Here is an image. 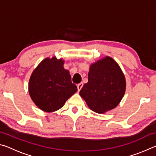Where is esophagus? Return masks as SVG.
Listing matches in <instances>:
<instances>
[{"label":"esophagus","instance_id":"obj_1","mask_svg":"<svg viewBox=\"0 0 156 156\" xmlns=\"http://www.w3.org/2000/svg\"><path fill=\"white\" fill-rule=\"evenodd\" d=\"M83 84L82 83H79V84H77V87H78V91H80V89H82V87H83Z\"/></svg>","mask_w":156,"mask_h":156}]
</instances>
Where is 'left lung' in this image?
<instances>
[{"instance_id":"obj_1","label":"left lung","mask_w":156,"mask_h":156,"mask_svg":"<svg viewBox=\"0 0 156 156\" xmlns=\"http://www.w3.org/2000/svg\"><path fill=\"white\" fill-rule=\"evenodd\" d=\"M126 90V79L122 69L110 56H105L90 65L88 83L80 91L89 109L105 113L114 109Z\"/></svg>"}]
</instances>
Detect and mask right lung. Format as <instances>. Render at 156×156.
<instances>
[{"mask_svg":"<svg viewBox=\"0 0 156 156\" xmlns=\"http://www.w3.org/2000/svg\"><path fill=\"white\" fill-rule=\"evenodd\" d=\"M65 61L56 56L46 58L33 71L29 81V94L39 109L54 112L77 91L69 72L63 67Z\"/></svg>","mask_w":156,"mask_h":156,"instance_id":"obj_1","label":"right lung"}]
</instances>
